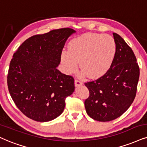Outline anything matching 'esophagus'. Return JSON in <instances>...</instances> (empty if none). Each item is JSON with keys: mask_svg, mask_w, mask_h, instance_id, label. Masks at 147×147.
Here are the masks:
<instances>
[{"mask_svg": "<svg viewBox=\"0 0 147 147\" xmlns=\"http://www.w3.org/2000/svg\"><path fill=\"white\" fill-rule=\"evenodd\" d=\"M82 85V82L81 81L78 80H75V86L76 87H78V86H80Z\"/></svg>", "mask_w": 147, "mask_h": 147, "instance_id": "1", "label": "esophagus"}]
</instances>
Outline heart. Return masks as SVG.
<instances>
[{"mask_svg": "<svg viewBox=\"0 0 147 147\" xmlns=\"http://www.w3.org/2000/svg\"><path fill=\"white\" fill-rule=\"evenodd\" d=\"M116 54L117 46L113 37L90 32L71 41L68 50L62 52L61 61L65 73L75 72L80 62L82 75L99 78L111 68Z\"/></svg>", "mask_w": 147, "mask_h": 147, "instance_id": "obj_1", "label": "heart"}]
</instances>
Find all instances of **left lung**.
I'll use <instances>...</instances> for the list:
<instances>
[{"label": "left lung", "mask_w": 147, "mask_h": 147, "mask_svg": "<svg viewBox=\"0 0 147 147\" xmlns=\"http://www.w3.org/2000/svg\"><path fill=\"white\" fill-rule=\"evenodd\" d=\"M117 54L111 68L104 76L85 83L89 97L84 101L86 113L94 120L106 122L121 116L136 94L140 69L131 48L113 33Z\"/></svg>", "instance_id": "left-lung-1"}]
</instances>
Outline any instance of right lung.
I'll list each match as a JSON object with an SVG mask.
<instances>
[{
	"label": "right lung",
	"instance_id": "1",
	"mask_svg": "<svg viewBox=\"0 0 147 147\" xmlns=\"http://www.w3.org/2000/svg\"><path fill=\"white\" fill-rule=\"evenodd\" d=\"M76 30L64 28L26 39L11 61L7 85L16 106L38 122L62 114L65 98L75 90L74 79L57 67L65 42Z\"/></svg>",
	"mask_w": 147,
	"mask_h": 147
}]
</instances>
